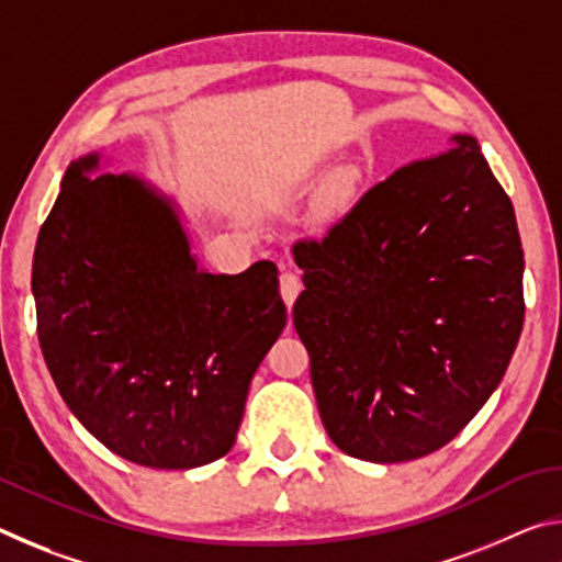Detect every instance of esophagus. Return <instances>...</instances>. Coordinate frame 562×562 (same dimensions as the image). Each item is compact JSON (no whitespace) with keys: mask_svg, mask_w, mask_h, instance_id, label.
Instances as JSON below:
<instances>
[{"mask_svg":"<svg viewBox=\"0 0 562 562\" xmlns=\"http://www.w3.org/2000/svg\"><path fill=\"white\" fill-rule=\"evenodd\" d=\"M302 292V280L297 272H282L280 274V294L288 307H292L294 300H297V294Z\"/></svg>","mask_w":562,"mask_h":562,"instance_id":"esophagus-1","label":"esophagus"}]
</instances>
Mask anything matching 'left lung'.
I'll list each match as a JSON object with an SVG mask.
<instances>
[{
    "label": "left lung",
    "instance_id": "left-lung-1",
    "mask_svg": "<svg viewBox=\"0 0 562 562\" xmlns=\"http://www.w3.org/2000/svg\"><path fill=\"white\" fill-rule=\"evenodd\" d=\"M453 140L292 247L304 270L292 319L322 424L361 461H412L449 443L518 345L516 213L475 138Z\"/></svg>",
    "mask_w": 562,
    "mask_h": 562
}]
</instances>
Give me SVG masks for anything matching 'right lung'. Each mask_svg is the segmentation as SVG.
I'll return each mask as SVG.
<instances>
[{"label": "right lung", "instance_id": "1", "mask_svg": "<svg viewBox=\"0 0 562 562\" xmlns=\"http://www.w3.org/2000/svg\"><path fill=\"white\" fill-rule=\"evenodd\" d=\"M99 154L66 168L36 240L32 292L46 369L83 429L148 469L233 449L247 389L288 325L274 262L198 268L170 198Z\"/></svg>", "mask_w": 562, "mask_h": 562}]
</instances>
